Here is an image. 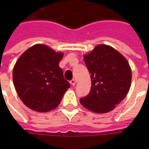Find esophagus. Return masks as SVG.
I'll use <instances>...</instances> for the list:
<instances>
[{
  "label": "esophagus",
  "mask_w": 149,
  "mask_h": 149,
  "mask_svg": "<svg viewBox=\"0 0 149 149\" xmlns=\"http://www.w3.org/2000/svg\"><path fill=\"white\" fill-rule=\"evenodd\" d=\"M70 84H71L72 86H74L75 84H76V80H75V79L71 80V81H70Z\"/></svg>",
  "instance_id": "esophagus-1"
}]
</instances>
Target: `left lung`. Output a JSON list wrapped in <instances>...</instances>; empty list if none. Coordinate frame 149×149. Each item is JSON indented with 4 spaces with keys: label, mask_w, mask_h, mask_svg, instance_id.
Listing matches in <instances>:
<instances>
[{
    "label": "left lung",
    "mask_w": 149,
    "mask_h": 149,
    "mask_svg": "<svg viewBox=\"0 0 149 149\" xmlns=\"http://www.w3.org/2000/svg\"><path fill=\"white\" fill-rule=\"evenodd\" d=\"M90 73L92 86L89 93L80 99L87 109L105 113L115 109L128 93L132 70L128 62L112 47L98 45L84 56Z\"/></svg>",
    "instance_id": "8db88e82"
}]
</instances>
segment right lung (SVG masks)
Listing matches in <instances>:
<instances>
[{"label":"right lung","instance_id":"obj_1","mask_svg":"<svg viewBox=\"0 0 149 149\" xmlns=\"http://www.w3.org/2000/svg\"><path fill=\"white\" fill-rule=\"evenodd\" d=\"M62 52L35 45L19 57L13 71L15 88L22 102L40 112L56 109L70 84L64 78L59 62Z\"/></svg>","mask_w":149,"mask_h":149}]
</instances>
